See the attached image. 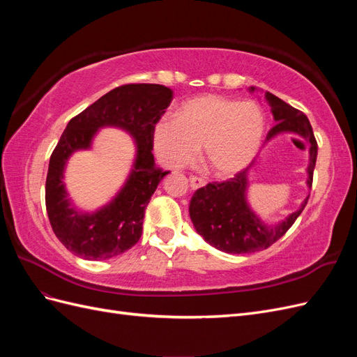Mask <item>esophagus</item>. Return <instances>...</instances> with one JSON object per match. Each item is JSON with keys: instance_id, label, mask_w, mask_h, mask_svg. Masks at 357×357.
<instances>
[{"instance_id": "obj_1", "label": "esophagus", "mask_w": 357, "mask_h": 357, "mask_svg": "<svg viewBox=\"0 0 357 357\" xmlns=\"http://www.w3.org/2000/svg\"><path fill=\"white\" fill-rule=\"evenodd\" d=\"M205 185H207V181H205L204 178L197 177V176H192V177H190V188H192L193 190L199 189V188H204Z\"/></svg>"}]
</instances>
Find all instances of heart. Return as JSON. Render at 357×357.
Wrapping results in <instances>:
<instances>
[{"label":"heart","mask_w":357,"mask_h":357,"mask_svg":"<svg viewBox=\"0 0 357 357\" xmlns=\"http://www.w3.org/2000/svg\"><path fill=\"white\" fill-rule=\"evenodd\" d=\"M265 134V116L256 102L202 95L180 107L177 117H164L153 128L158 159L177 169L204 158L219 177H232L252 164Z\"/></svg>","instance_id":"heart-1"}]
</instances>
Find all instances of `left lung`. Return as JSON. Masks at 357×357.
<instances>
[{"label": "left lung", "mask_w": 357, "mask_h": 357, "mask_svg": "<svg viewBox=\"0 0 357 357\" xmlns=\"http://www.w3.org/2000/svg\"><path fill=\"white\" fill-rule=\"evenodd\" d=\"M248 91L255 92L256 88L252 86ZM265 100L271 107L275 121V126H273L266 135V143L282 134L299 135L305 138L308 143L310 160L307 167V186L311 189L312 172H314L317 159V142L308 117L271 92H265ZM250 167L228 181L208 183L207 186L193 193L190 199L189 214L193 228L210 245L225 253H255L273 245L289 231L308 202L310 195L302 201L301 207L290 213L284 220L275 225H266L252 210L247 201Z\"/></svg>", "instance_id": "obj_1"}]
</instances>
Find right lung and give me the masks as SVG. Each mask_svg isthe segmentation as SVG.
<instances>
[{
    "label": "right lung",
    "instance_id": "add662e5",
    "mask_svg": "<svg viewBox=\"0 0 357 357\" xmlns=\"http://www.w3.org/2000/svg\"><path fill=\"white\" fill-rule=\"evenodd\" d=\"M172 101L167 86L123 84L107 92L73 117L50 156L46 178V208L52 229L73 255L105 261L129 250L142 236L147 204L169 171L155 165L153 128ZM123 128L136 142L133 169L116 197L92 213L79 211L63 185L70 155L89 149L101 127Z\"/></svg>",
    "mask_w": 357,
    "mask_h": 357
}]
</instances>
